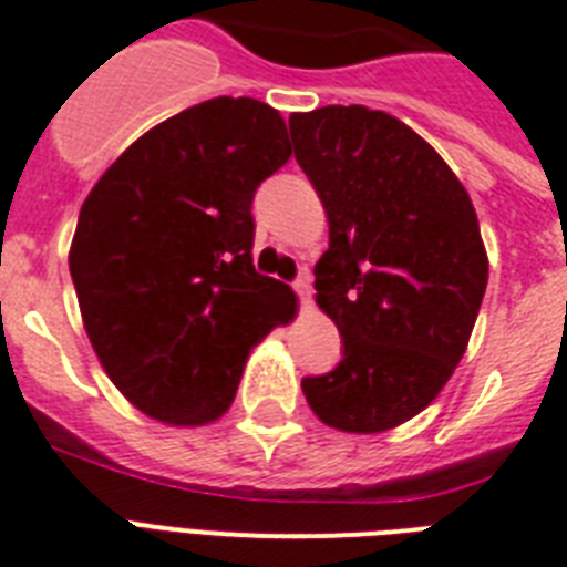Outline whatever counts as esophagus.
Wrapping results in <instances>:
<instances>
[{"mask_svg":"<svg viewBox=\"0 0 567 567\" xmlns=\"http://www.w3.org/2000/svg\"><path fill=\"white\" fill-rule=\"evenodd\" d=\"M292 289H296V296L301 298V307H305V310H310V298H312V287H310V280H305V278H298L296 284H292Z\"/></svg>","mask_w":567,"mask_h":567,"instance_id":"1","label":"esophagus"}]
</instances>
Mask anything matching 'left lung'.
Listing matches in <instances>:
<instances>
[{
	"instance_id": "left-lung-1",
	"label": "left lung",
	"mask_w": 567,
	"mask_h": 567,
	"mask_svg": "<svg viewBox=\"0 0 567 567\" xmlns=\"http://www.w3.org/2000/svg\"><path fill=\"white\" fill-rule=\"evenodd\" d=\"M296 161L328 213L316 305L342 337L333 371L305 378L328 427L383 433L442 392L488 280L468 193L410 125L362 104L289 116Z\"/></svg>"
}]
</instances>
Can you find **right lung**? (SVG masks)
<instances>
[{"mask_svg":"<svg viewBox=\"0 0 567 567\" xmlns=\"http://www.w3.org/2000/svg\"><path fill=\"white\" fill-rule=\"evenodd\" d=\"M289 155L275 107L219 96L146 131L90 189L70 275L102 369L140 412L216 421L251 348L296 316V292L251 260V202Z\"/></svg>","mask_w":567,"mask_h":567,"instance_id":"right-lung-1","label":"right lung"}]
</instances>
